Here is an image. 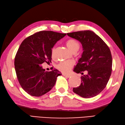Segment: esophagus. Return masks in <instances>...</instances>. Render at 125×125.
Instances as JSON below:
<instances>
[{
	"instance_id": "obj_1",
	"label": "esophagus",
	"mask_w": 125,
	"mask_h": 125,
	"mask_svg": "<svg viewBox=\"0 0 125 125\" xmlns=\"http://www.w3.org/2000/svg\"><path fill=\"white\" fill-rule=\"evenodd\" d=\"M62 75L63 76H65V77H71V75H67V74H62Z\"/></svg>"
}]
</instances>
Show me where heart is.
<instances>
[{"label":"heart","instance_id":"1","mask_svg":"<svg viewBox=\"0 0 125 125\" xmlns=\"http://www.w3.org/2000/svg\"><path fill=\"white\" fill-rule=\"evenodd\" d=\"M66 45L68 49L72 52H76L80 47V44L76 40L70 39L66 42ZM55 53V48L53 47L51 49V57L54 58ZM74 65V62L72 60H67L61 62L57 65V69L62 73H68Z\"/></svg>","mask_w":125,"mask_h":125}]
</instances>
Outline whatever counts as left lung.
Segmentation results:
<instances>
[{"label": "left lung", "mask_w": 125, "mask_h": 125, "mask_svg": "<svg viewBox=\"0 0 125 125\" xmlns=\"http://www.w3.org/2000/svg\"><path fill=\"white\" fill-rule=\"evenodd\" d=\"M70 37L80 41L83 52L74 72L82 73L80 86L73 88V92L83 98H90L104 89L111 74L112 59L110 49L95 33L86 30L67 33ZM83 75V74H82Z\"/></svg>", "instance_id": "8db88e82"}]
</instances>
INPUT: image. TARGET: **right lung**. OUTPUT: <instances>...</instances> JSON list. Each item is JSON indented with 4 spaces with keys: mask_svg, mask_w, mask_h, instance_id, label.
I'll return each instance as SVG.
<instances>
[{
    "mask_svg": "<svg viewBox=\"0 0 125 125\" xmlns=\"http://www.w3.org/2000/svg\"><path fill=\"white\" fill-rule=\"evenodd\" d=\"M66 35L42 31L29 36L21 44L15 58V69L21 87L30 95H44L51 90L57 77L62 75L56 69L45 71L41 65L51 62V49Z\"/></svg>",
    "mask_w": 125,
    "mask_h": 125,
    "instance_id": "right-lung-1",
    "label": "right lung"
}]
</instances>
